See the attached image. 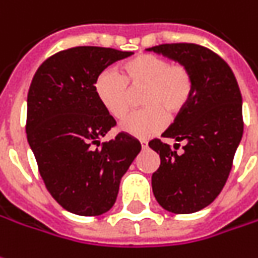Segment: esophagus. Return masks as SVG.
<instances>
[{
	"instance_id": "1",
	"label": "esophagus",
	"mask_w": 258,
	"mask_h": 258,
	"mask_svg": "<svg viewBox=\"0 0 258 258\" xmlns=\"http://www.w3.org/2000/svg\"><path fill=\"white\" fill-rule=\"evenodd\" d=\"M140 144H141V147H143V150H145V148L148 147V143H147L145 140H141V141H140Z\"/></svg>"
}]
</instances>
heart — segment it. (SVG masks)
Returning <instances> with one entry per match:
<instances>
[{
    "label": "heart",
    "mask_w": 258,
    "mask_h": 258,
    "mask_svg": "<svg viewBox=\"0 0 258 258\" xmlns=\"http://www.w3.org/2000/svg\"><path fill=\"white\" fill-rule=\"evenodd\" d=\"M144 87L141 104L145 108L130 114L120 130L137 138H150L168 124V114L176 117L194 94V76L182 63H169L164 57L143 53L121 64V75L106 69L94 82L99 103L114 118H122L130 107V89Z\"/></svg>",
    "instance_id": "heart-1"
}]
</instances>
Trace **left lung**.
Segmentation results:
<instances>
[{"mask_svg":"<svg viewBox=\"0 0 258 258\" xmlns=\"http://www.w3.org/2000/svg\"><path fill=\"white\" fill-rule=\"evenodd\" d=\"M185 64L194 76L186 108L162 134L183 143L182 154L155 138L150 148L161 165L152 173L157 202L176 215L209 206L225 186L243 137L241 93L227 63L196 43H164L147 49Z\"/></svg>","mask_w":258,"mask_h":258,"instance_id":"left-lung-1","label":"left lung"}]
</instances>
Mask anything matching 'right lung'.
<instances>
[{"label":"right lung","mask_w":258,"mask_h":258,"mask_svg":"<svg viewBox=\"0 0 258 258\" xmlns=\"http://www.w3.org/2000/svg\"><path fill=\"white\" fill-rule=\"evenodd\" d=\"M131 55L76 46L50 56L32 79L26 138L49 194L70 213L99 216L111 209L122 175L141 151L140 141L125 133L100 144L115 120L94 93L100 73Z\"/></svg>","instance_id":"add662e5"}]
</instances>
